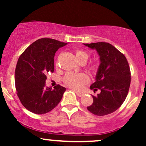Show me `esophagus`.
Here are the masks:
<instances>
[{
  "label": "esophagus",
  "instance_id": "34e87169",
  "mask_svg": "<svg viewBox=\"0 0 146 146\" xmlns=\"http://www.w3.org/2000/svg\"><path fill=\"white\" fill-rule=\"evenodd\" d=\"M75 93H76V95H78V97H82L83 96V93H80V92H78V91H75Z\"/></svg>",
  "mask_w": 146,
  "mask_h": 146
}]
</instances>
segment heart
<instances>
[{
	"label": "heart",
	"mask_w": 146,
	"mask_h": 146,
	"mask_svg": "<svg viewBox=\"0 0 146 146\" xmlns=\"http://www.w3.org/2000/svg\"><path fill=\"white\" fill-rule=\"evenodd\" d=\"M77 59L80 62H86L89 58V54L86 51L78 50L75 52ZM95 66L94 65L90 66L89 69L90 71H95ZM64 82L68 86L71 87L75 90H79L82 88L84 84H86L88 82V78L86 75L84 73H68L65 75L64 78Z\"/></svg>",
	"instance_id": "b5f03b06"
}]
</instances>
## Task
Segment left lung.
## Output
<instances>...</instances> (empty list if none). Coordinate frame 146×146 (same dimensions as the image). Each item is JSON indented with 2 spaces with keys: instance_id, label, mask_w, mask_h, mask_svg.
I'll use <instances>...</instances> for the list:
<instances>
[{
  "instance_id": "left-lung-1",
  "label": "left lung",
  "mask_w": 146,
  "mask_h": 146,
  "mask_svg": "<svg viewBox=\"0 0 146 146\" xmlns=\"http://www.w3.org/2000/svg\"><path fill=\"white\" fill-rule=\"evenodd\" d=\"M84 44L96 50L100 61L95 82L90 88L101 92L96 96L92 95L93 102L87 109L98 116L108 115L121 106L128 95L131 77L128 62L124 55L109 43Z\"/></svg>"
}]
</instances>
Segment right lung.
Masks as SVG:
<instances>
[{"instance_id": "add662e5", "label": "right lung", "mask_w": 146, "mask_h": 146, "mask_svg": "<svg viewBox=\"0 0 146 146\" xmlns=\"http://www.w3.org/2000/svg\"><path fill=\"white\" fill-rule=\"evenodd\" d=\"M67 44L51 38L37 40L25 49L15 71L17 95L26 109L35 114L53 110L62 98L66 88L45 86L46 73L54 71V56L58 48Z\"/></svg>"}]
</instances>
